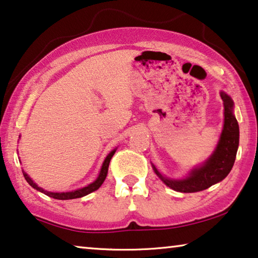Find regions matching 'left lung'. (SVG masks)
<instances>
[{
	"instance_id": "8db88e82",
	"label": "left lung",
	"mask_w": 258,
	"mask_h": 258,
	"mask_svg": "<svg viewBox=\"0 0 258 258\" xmlns=\"http://www.w3.org/2000/svg\"><path fill=\"white\" fill-rule=\"evenodd\" d=\"M220 96L224 101L225 107L224 128H222L215 151L207 159L206 162H204L201 167L192 169L189 176L183 179L163 177L155 166L152 164L155 174L170 189L178 192H185V194L206 190L214 184L221 182L232 170L234 162H235L237 148H239V124L233 113L234 103L232 98L224 91L220 92Z\"/></svg>"
}]
</instances>
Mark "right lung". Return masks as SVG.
I'll return each mask as SVG.
<instances>
[{"label":"right lung","mask_w":258,"mask_h":258,"mask_svg":"<svg viewBox=\"0 0 258 258\" xmlns=\"http://www.w3.org/2000/svg\"><path fill=\"white\" fill-rule=\"evenodd\" d=\"M114 153H116V149H113V151L105 157L104 162H103V164H102L101 171H99V175H98V177L96 178V180H94V182L89 184V185L82 187V189H78V190H74V191H69V192H49V191H46V190L43 189V187L38 186L37 184L29 177L28 174H26L24 170H23V175H24V178L26 179V182H28L30 185L33 187V189L43 192L44 195L48 196V197H52L54 199H59V201H68V199L81 198V197H84V196L89 195V194H91V192H94L97 189H99V186L102 185L103 182H104L105 178H106L107 170H109L110 161H111V159H112Z\"/></svg>","instance_id":"add662e5"}]
</instances>
